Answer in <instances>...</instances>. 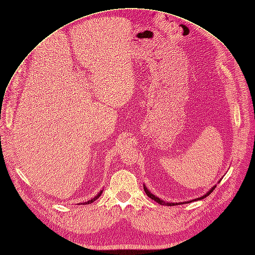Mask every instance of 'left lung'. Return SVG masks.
<instances>
[{
    "label": "left lung",
    "instance_id": "left-lung-1",
    "mask_svg": "<svg viewBox=\"0 0 255 255\" xmlns=\"http://www.w3.org/2000/svg\"><path fill=\"white\" fill-rule=\"evenodd\" d=\"M215 187L216 186H214V187H212V188L205 194V195H203L202 197H198V198H195V199H192V200H189V202H184V203H166V202H164L163 199H160L159 197H157V196H155L154 194H152L149 190H148V188H146V187L143 185V189H144V192H145V194L148 195L150 198H152V199H154L155 202H157L158 204H160V205H162V206H178V205H182V204H188V203H192V202H196V200H199V199H203V198H205V197H207L208 195H210L212 192H213V190L215 189Z\"/></svg>",
    "mask_w": 255,
    "mask_h": 255
}]
</instances>
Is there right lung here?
I'll return each mask as SVG.
<instances>
[{"label": "right lung", "instance_id": "obj_1", "mask_svg": "<svg viewBox=\"0 0 255 255\" xmlns=\"http://www.w3.org/2000/svg\"><path fill=\"white\" fill-rule=\"evenodd\" d=\"M102 192H103V191L101 190V191H100V192H99V193H98V194H97V195H96L95 197H94V198H92V199H90V200H88V202H86V203H83V204H80V205H89V204H92L93 202H95V200H96V199H97V198H98V197H99V196L101 195V193H102Z\"/></svg>", "mask_w": 255, "mask_h": 255}]
</instances>
